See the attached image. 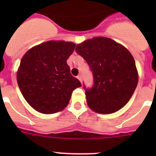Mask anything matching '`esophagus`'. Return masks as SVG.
<instances>
[{
	"label": "esophagus",
	"mask_w": 156,
	"mask_h": 156,
	"mask_svg": "<svg viewBox=\"0 0 156 156\" xmlns=\"http://www.w3.org/2000/svg\"><path fill=\"white\" fill-rule=\"evenodd\" d=\"M77 79L79 80L80 82H82V77H81V75H78L77 76Z\"/></svg>",
	"instance_id": "1"
}]
</instances>
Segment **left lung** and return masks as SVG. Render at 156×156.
<instances>
[{"instance_id": "obj_1", "label": "left lung", "mask_w": 156, "mask_h": 156, "mask_svg": "<svg viewBox=\"0 0 156 156\" xmlns=\"http://www.w3.org/2000/svg\"><path fill=\"white\" fill-rule=\"evenodd\" d=\"M76 51L93 74V86L87 88L83 83L88 106L101 114L122 108L138 82L135 61L129 51L113 40L98 37L77 44Z\"/></svg>"}]
</instances>
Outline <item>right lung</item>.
<instances>
[{"instance_id":"1","label":"right lung","mask_w":156,"mask_h":156,"mask_svg":"<svg viewBox=\"0 0 156 156\" xmlns=\"http://www.w3.org/2000/svg\"><path fill=\"white\" fill-rule=\"evenodd\" d=\"M76 44L51 41L29 50L20 62L17 82L31 107L44 114L62 111L81 83L70 73L66 60Z\"/></svg>"}]
</instances>
